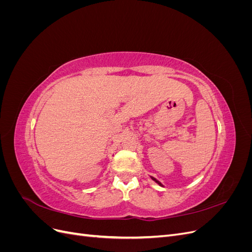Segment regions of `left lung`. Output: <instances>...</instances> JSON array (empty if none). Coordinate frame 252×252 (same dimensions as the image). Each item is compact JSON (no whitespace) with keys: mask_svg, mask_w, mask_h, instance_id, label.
Listing matches in <instances>:
<instances>
[{"mask_svg":"<svg viewBox=\"0 0 252 252\" xmlns=\"http://www.w3.org/2000/svg\"><path fill=\"white\" fill-rule=\"evenodd\" d=\"M150 178H151V180H152V181H155L158 185H159V186H161V187H164V186L162 185V183H159V182H158V181L156 178H154V177H150Z\"/></svg>","mask_w":252,"mask_h":252,"instance_id":"8db88e82","label":"left lung"}]
</instances>
